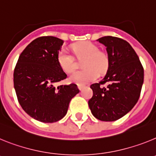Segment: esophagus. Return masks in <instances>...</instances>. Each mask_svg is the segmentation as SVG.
I'll return each mask as SVG.
<instances>
[{"mask_svg": "<svg viewBox=\"0 0 156 156\" xmlns=\"http://www.w3.org/2000/svg\"><path fill=\"white\" fill-rule=\"evenodd\" d=\"M85 87V85H83V84H78V88H79L80 90H82L83 88Z\"/></svg>", "mask_w": 156, "mask_h": 156, "instance_id": "obj_1", "label": "esophagus"}]
</instances>
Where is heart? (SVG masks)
<instances>
[{
  "label": "heart",
  "mask_w": 156,
  "mask_h": 156,
  "mask_svg": "<svg viewBox=\"0 0 156 156\" xmlns=\"http://www.w3.org/2000/svg\"><path fill=\"white\" fill-rule=\"evenodd\" d=\"M72 49L78 58H84L82 65L84 69L73 72L69 76L71 82L85 84L97 79L98 73H103L108 69L109 64L108 55L99 51L98 47L93 43L83 41L74 44ZM58 62L62 69L66 73H71L74 69L73 58L64 48L58 52Z\"/></svg>",
  "instance_id": "1"
}]
</instances>
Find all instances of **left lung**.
<instances>
[{"instance_id": "obj_1", "label": "left lung", "mask_w": 156, "mask_h": 156, "mask_svg": "<svg viewBox=\"0 0 156 156\" xmlns=\"http://www.w3.org/2000/svg\"><path fill=\"white\" fill-rule=\"evenodd\" d=\"M97 41L106 47L109 64L104 78L90 85L93 96L88 105L98 119L115 121L124 116L137 102L144 82V69L127 41L111 36ZM105 83L106 87L102 86Z\"/></svg>"}]
</instances>
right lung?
Returning a JSON list of instances; mask_svg holds the SVG:
<instances>
[{
    "label": "right lung",
    "mask_w": 156,
    "mask_h": 156,
    "mask_svg": "<svg viewBox=\"0 0 156 156\" xmlns=\"http://www.w3.org/2000/svg\"><path fill=\"white\" fill-rule=\"evenodd\" d=\"M63 43L51 36L37 38L22 52L14 70L19 104L30 116L43 122L62 119L71 99L80 92L75 83L55 86L67 77L58 62Z\"/></svg>",
    "instance_id": "obj_1"
}]
</instances>
